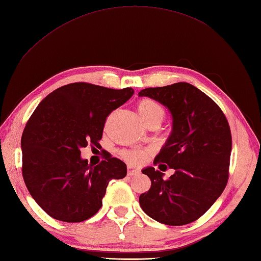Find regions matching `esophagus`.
Wrapping results in <instances>:
<instances>
[{"label": "esophagus", "mask_w": 261, "mask_h": 261, "mask_svg": "<svg viewBox=\"0 0 261 261\" xmlns=\"http://www.w3.org/2000/svg\"><path fill=\"white\" fill-rule=\"evenodd\" d=\"M138 172H140V171H138L137 169L133 168L130 166L127 168V174H128V175H136V174H138Z\"/></svg>", "instance_id": "34e87169"}]
</instances>
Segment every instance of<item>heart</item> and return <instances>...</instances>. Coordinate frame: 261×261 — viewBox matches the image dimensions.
<instances>
[{"mask_svg":"<svg viewBox=\"0 0 261 261\" xmlns=\"http://www.w3.org/2000/svg\"><path fill=\"white\" fill-rule=\"evenodd\" d=\"M137 113L140 115L142 120L147 124L152 119H163L164 109L162 106L156 102L155 100L150 98H143L137 102ZM121 155L127 162L132 164H141L144 162L147 156V152L140 148L134 150H125L121 153Z\"/></svg>","mask_w":261,"mask_h":261,"instance_id":"b5f03b06","label":"heart"}]
</instances>
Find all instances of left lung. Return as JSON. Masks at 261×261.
I'll return each mask as SVG.
<instances>
[{
	"instance_id": "8db88e82",
	"label": "left lung",
	"mask_w": 261,
	"mask_h": 261,
	"mask_svg": "<svg viewBox=\"0 0 261 261\" xmlns=\"http://www.w3.org/2000/svg\"><path fill=\"white\" fill-rule=\"evenodd\" d=\"M138 94L159 101L172 115L171 135L153 163L175 171L163 179V173L153 167L143 170L152 184L140 196V205L162 224H189L204 215L226 187L230 125L215 101L189 83L147 88Z\"/></svg>"
}]
</instances>
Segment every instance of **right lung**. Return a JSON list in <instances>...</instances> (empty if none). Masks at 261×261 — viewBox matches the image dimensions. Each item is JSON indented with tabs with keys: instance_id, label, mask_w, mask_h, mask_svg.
I'll list each match as a JSON object with an SVG mask.
<instances>
[{
	"instance_id": "right-lung-1",
	"label": "right lung",
	"mask_w": 261,
	"mask_h": 261,
	"mask_svg": "<svg viewBox=\"0 0 261 261\" xmlns=\"http://www.w3.org/2000/svg\"><path fill=\"white\" fill-rule=\"evenodd\" d=\"M133 93L132 88L70 83L42 99L30 116L21 137L22 177L31 197L53 219H90L102 206L110 180L126 177L119 159L106 153L91 167L80 148L101 147L106 119Z\"/></svg>"
}]
</instances>
